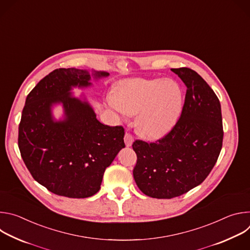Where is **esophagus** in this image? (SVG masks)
<instances>
[{"label": "esophagus", "mask_w": 250, "mask_h": 250, "mask_svg": "<svg viewBox=\"0 0 250 250\" xmlns=\"http://www.w3.org/2000/svg\"><path fill=\"white\" fill-rule=\"evenodd\" d=\"M125 146L127 147L132 146V144H133V136L131 134L125 133Z\"/></svg>", "instance_id": "obj_1"}]
</instances>
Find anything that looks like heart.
<instances>
[{"mask_svg":"<svg viewBox=\"0 0 250 250\" xmlns=\"http://www.w3.org/2000/svg\"><path fill=\"white\" fill-rule=\"evenodd\" d=\"M108 104L122 120L136 115L139 134L150 140L166 135L176 124L183 106V93L170 79H130L108 97Z\"/></svg>","mask_w":250,"mask_h":250,"instance_id":"1","label":"heart"}]
</instances>
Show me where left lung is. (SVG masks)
<instances>
[{
    "mask_svg": "<svg viewBox=\"0 0 250 250\" xmlns=\"http://www.w3.org/2000/svg\"><path fill=\"white\" fill-rule=\"evenodd\" d=\"M171 71L187 87L181 117L173 129L153 144L135 140L133 169L139 190L151 198L171 199L200 185L215 166L223 146L220 101L190 68Z\"/></svg>",
    "mask_w": 250,
    "mask_h": 250,
    "instance_id": "1",
    "label": "left lung"
}]
</instances>
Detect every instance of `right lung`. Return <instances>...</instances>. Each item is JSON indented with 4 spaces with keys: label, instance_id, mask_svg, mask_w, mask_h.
<instances>
[{
    "label": "right lung",
    "instance_id": "1",
    "mask_svg": "<svg viewBox=\"0 0 250 250\" xmlns=\"http://www.w3.org/2000/svg\"><path fill=\"white\" fill-rule=\"evenodd\" d=\"M105 71L59 68L41 80L27 95L19 125V148L33 179L53 194L88 198L99 192L104 172L125 148L123 126L97 120L87 98L74 88L91 87ZM63 116L56 120L53 108Z\"/></svg>",
    "mask_w": 250,
    "mask_h": 250
}]
</instances>
